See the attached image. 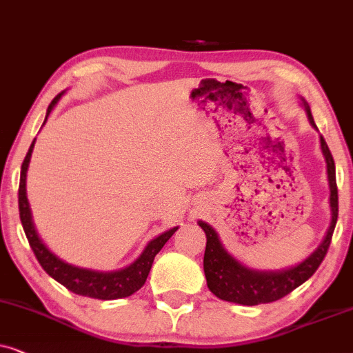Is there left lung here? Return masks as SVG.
Instances as JSON below:
<instances>
[{"label":"left lung","instance_id":"8db88e82","mask_svg":"<svg viewBox=\"0 0 353 353\" xmlns=\"http://www.w3.org/2000/svg\"><path fill=\"white\" fill-rule=\"evenodd\" d=\"M302 100V105L307 112L308 122L312 128L318 130L314 124L312 111H310L308 103ZM319 143H321V153L326 161L327 184H330V206H331V223L326 229L323 241L314 248L310 256L305 258L302 263L295 265L288 270L279 271H260L248 268L234 258L231 253L225 250L219 241L218 232L206 224L205 221H199V225L206 234V248L203 256V270L208 289L216 297L225 302H234L241 305H260L270 303L285 297V295L302 285L313 276L318 270L321 261L326 256L327 248H330L332 232H334L337 223V185H336V166L332 154L327 148L326 140L319 135Z\"/></svg>","mask_w":353,"mask_h":353}]
</instances>
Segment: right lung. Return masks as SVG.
<instances>
[{"instance_id":"1","label":"right lung","mask_w":353,"mask_h":353,"mask_svg":"<svg viewBox=\"0 0 353 353\" xmlns=\"http://www.w3.org/2000/svg\"><path fill=\"white\" fill-rule=\"evenodd\" d=\"M63 95L64 92H61L59 95L50 103L48 110H46L43 125L45 122L48 121L50 112L53 111V108L56 105H58V101ZM34 145L35 140L32 142L21 168V182H19V214H21V223L23 232H26L27 236V241H29L32 250H34L41 268H43L54 281H58V283L63 284L65 289H69L70 292L83 295V297H92L98 300H116L129 297V295L137 292L148 278V272L152 270L154 256H157L158 252L164 247V243L171 239L172 234L179 229V225L159 234L158 237L150 241L147 243V247L143 248V252L139 255L137 260H134L129 266L122 268V270L95 271L88 270V268L70 265V263L61 260V258L58 255H54L40 239L39 232H37L35 229L34 219H32L29 200H27V171H29Z\"/></svg>"}]
</instances>
